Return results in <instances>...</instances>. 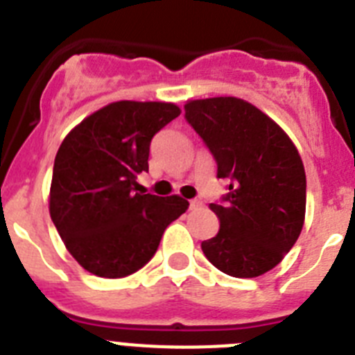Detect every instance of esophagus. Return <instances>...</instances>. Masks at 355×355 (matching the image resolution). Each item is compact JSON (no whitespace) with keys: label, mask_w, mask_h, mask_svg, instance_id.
I'll use <instances>...</instances> for the list:
<instances>
[{"label":"esophagus","mask_w":355,"mask_h":355,"mask_svg":"<svg viewBox=\"0 0 355 355\" xmlns=\"http://www.w3.org/2000/svg\"><path fill=\"white\" fill-rule=\"evenodd\" d=\"M200 206H202V200H197V199L190 200V209H199Z\"/></svg>","instance_id":"esophagus-1"}]
</instances>
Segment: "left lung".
Here are the masks:
<instances>
[{
  "label": "left lung",
  "mask_w": 355,
  "mask_h": 355,
  "mask_svg": "<svg viewBox=\"0 0 355 355\" xmlns=\"http://www.w3.org/2000/svg\"><path fill=\"white\" fill-rule=\"evenodd\" d=\"M184 117L229 178L224 205H209L220 229L200 243L213 266L233 277H258L283 261L306 218V172L277 122L238 97L193 99Z\"/></svg>",
  "instance_id": "8db88e82"
}]
</instances>
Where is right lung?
<instances>
[{
    "mask_svg": "<svg viewBox=\"0 0 355 355\" xmlns=\"http://www.w3.org/2000/svg\"><path fill=\"white\" fill-rule=\"evenodd\" d=\"M181 114L174 103L117 101L72 128L56 153L49 215L71 256L97 277L140 270L188 209L180 196L139 193L150 140Z\"/></svg>",
    "mask_w": 355,
    "mask_h": 355,
    "instance_id": "add662e5",
    "label": "right lung"
}]
</instances>
